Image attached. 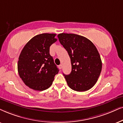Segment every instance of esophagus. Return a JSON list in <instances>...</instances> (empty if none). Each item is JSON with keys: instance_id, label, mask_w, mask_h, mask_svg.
Segmentation results:
<instances>
[{"instance_id": "obj_1", "label": "esophagus", "mask_w": 123, "mask_h": 123, "mask_svg": "<svg viewBox=\"0 0 123 123\" xmlns=\"http://www.w3.org/2000/svg\"><path fill=\"white\" fill-rule=\"evenodd\" d=\"M58 68H59V69H62V65H60L58 66Z\"/></svg>"}]
</instances>
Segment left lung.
<instances>
[{
  "label": "left lung",
  "instance_id": "1",
  "mask_svg": "<svg viewBox=\"0 0 123 123\" xmlns=\"http://www.w3.org/2000/svg\"><path fill=\"white\" fill-rule=\"evenodd\" d=\"M58 38L71 60V71L65 75L68 86L74 91H87L100 76L102 62L94 43L86 37L73 33H60Z\"/></svg>",
  "mask_w": 123,
  "mask_h": 123
}]
</instances>
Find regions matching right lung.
Listing matches in <instances>:
<instances>
[{"label": "right lung", "instance_id": "obj_1", "mask_svg": "<svg viewBox=\"0 0 123 123\" xmlns=\"http://www.w3.org/2000/svg\"><path fill=\"white\" fill-rule=\"evenodd\" d=\"M56 34H40L31 38L21 50L18 63L20 77L29 88L43 91L50 87L59 70L49 53L57 41Z\"/></svg>", "mask_w": 123, "mask_h": 123}]
</instances>
